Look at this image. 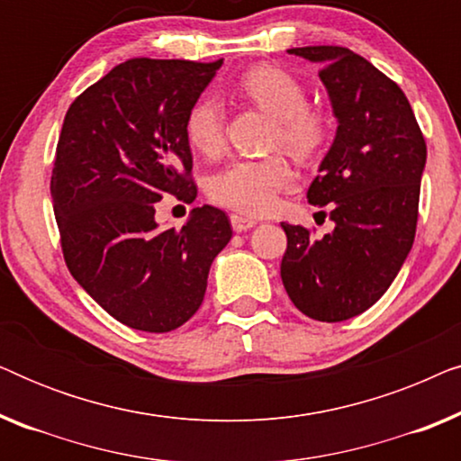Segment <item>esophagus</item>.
<instances>
[{
	"mask_svg": "<svg viewBox=\"0 0 461 461\" xmlns=\"http://www.w3.org/2000/svg\"><path fill=\"white\" fill-rule=\"evenodd\" d=\"M230 224H232V230H235V232H245V230H249L251 226H256V220L239 216V213H232Z\"/></svg>",
	"mask_w": 461,
	"mask_h": 461,
	"instance_id": "esophagus-1",
	"label": "esophagus"
}]
</instances>
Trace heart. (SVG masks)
I'll return each instance as SVG.
<instances>
[{"label":"heart","mask_w":461,"mask_h":461,"mask_svg":"<svg viewBox=\"0 0 461 461\" xmlns=\"http://www.w3.org/2000/svg\"><path fill=\"white\" fill-rule=\"evenodd\" d=\"M237 90L258 109L275 117L273 147L295 157L317 155L330 134L323 111L308 104L306 87L285 68L260 65L239 77ZM186 138L201 155L213 157L224 149V111L213 98H201L186 115ZM294 185V172L279 155L267 159H237L210 180L213 203L245 216H262L275 210L279 194Z\"/></svg>","instance_id":"b5f03b06"}]
</instances>
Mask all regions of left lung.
I'll list each match as a JSON object with an SVG mask.
<instances>
[{
  "mask_svg": "<svg viewBox=\"0 0 461 461\" xmlns=\"http://www.w3.org/2000/svg\"><path fill=\"white\" fill-rule=\"evenodd\" d=\"M289 54L319 62L338 117L336 140L306 193L308 203H330L336 229L314 239L283 222L281 279L300 312L338 323L374 306L411 249L426 140L401 87L363 56L342 46Z\"/></svg>",
  "mask_w": 461,
  "mask_h": 461,
  "instance_id": "1",
  "label": "left lung"
}]
</instances>
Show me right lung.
<instances>
[{
	"label": "right lung",
	"mask_w": 461,
	"mask_h": 461,
	"mask_svg": "<svg viewBox=\"0 0 461 461\" xmlns=\"http://www.w3.org/2000/svg\"><path fill=\"white\" fill-rule=\"evenodd\" d=\"M222 60L130 59L68 106L50 180L68 273L119 323L149 333L185 325L232 229L203 205L159 230L166 194L193 203L186 115Z\"/></svg>",
	"instance_id": "obj_1"
}]
</instances>
